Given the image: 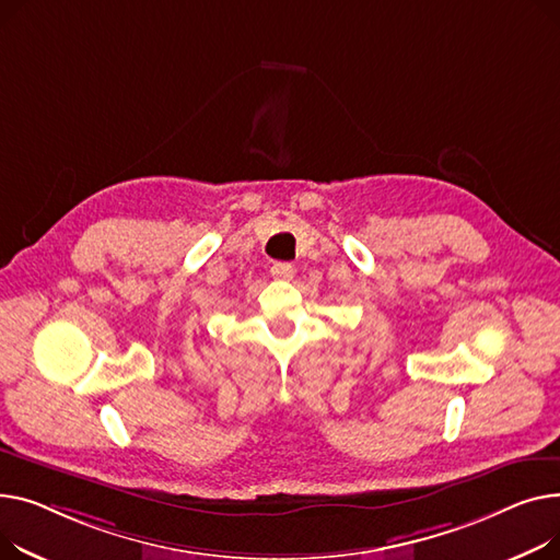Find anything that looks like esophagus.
<instances>
[{"label":"esophagus","instance_id":"1","mask_svg":"<svg viewBox=\"0 0 560 560\" xmlns=\"http://www.w3.org/2000/svg\"><path fill=\"white\" fill-rule=\"evenodd\" d=\"M271 276L276 280H291L295 276V269L291 265H287V261H276V265L271 267Z\"/></svg>","mask_w":560,"mask_h":560}]
</instances>
